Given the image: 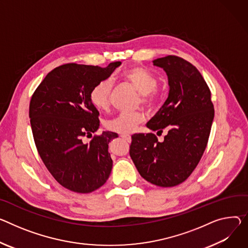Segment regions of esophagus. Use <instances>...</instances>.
Here are the masks:
<instances>
[{"mask_svg": "<svg viewBox=\"0 0 248 248\" xmlns=\"http://www.w3.org/2000/svg\"><path fill=\"white\" fill-rule=\"evenodd\" d=\"M121 138H122V139H124V140H126L127 142H130V141H131V138H130V136H127V134H122Z\"/></svg>", "mask_w": 248, "mask_h": 248, "instance_id": "esophagus-1", "label": "esophagus"}]
</instances>
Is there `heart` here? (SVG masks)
<instances>
[{"label":"heart","mask_w":248,"mask_h":248,"mask_svg":"<svg viewBox=\"0 0 248 248\" xmlns=\"http://www.w3.org/2000/svg\"><path fill=\"white\" fill-rule=\"evenodd\" d=\"M122 77L140 94L143 104L148 105L155 100L157 79L151 72L141 67H131L122 74ZM110 86L109 80H102L94 85L90 91V102L97 109L108 108ZM143 120L144 117L140 112H121L115 119L108 122L107 127L119 133H129Z\"/></svg>","instance_id":"1"}]
</instances>
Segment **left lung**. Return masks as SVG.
Instances as JSON below:
<instances>
[{
  "label": "left lung",
  "mask_w": 248,
  "mask_h": 248,
  "mask_svg": "<svg viewBox=\"0 0 248 248\" xmlns=\"http://www.w3.org/2000/svg\"><path fill=\"white\" fill-rule=\"evenodd\" d=\"M167 75L168 97L146 126L167 131L159 142L153 133L131 137L129 155L147 182L159 187L181 184L204 153L215 117L211 91L194 65L169 55L153 60Z\"/></svg>",
  "instance_id": "left-lung-1"
}]
</instances>
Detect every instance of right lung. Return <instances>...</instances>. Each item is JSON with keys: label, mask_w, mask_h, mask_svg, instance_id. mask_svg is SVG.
<instances>
[{"label": "right lung", "mask_w": 248, "mask_h": 248, "mask_svg": "<svg viewBox=\"0 0 248 248\" xmlns=\"http://www.w3.org/2000/svg\"><path fill=\"white\" fill-rule=\"evenodd\" d=\"M121 64L112 62L105 68L61 65L46 76L31 97L30 119L40 158L56 181L70 191L91 193L107 182L111 172L108 143L118 133L103 131L90 143L82 140L100 126L90 91Z\"/></svg>", "instance_id": "right-lung-1"}]
</instances>
